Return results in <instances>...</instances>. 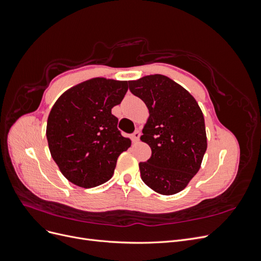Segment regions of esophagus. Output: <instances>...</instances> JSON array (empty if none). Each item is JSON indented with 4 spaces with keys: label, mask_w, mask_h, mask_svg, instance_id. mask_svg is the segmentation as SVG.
<instances>
[{
    "label": "esophagus",
    "mask_w": 261,
    "mask_h": 261,
    "mask_svg": "<svg viewBox=\"0 0 261 261\" xmlns=\"http://www.w3.org/2000/svg\"><path fill=\"white\" fill-rule=\"evenodd\" d=\"M139 137H140V132H139V130H136V132L134 133L133 135H132V139H133L134 143H136V141H138V140H139Z\"/></svg>",
    "instance_id": "34e87169"
}]
</instances>
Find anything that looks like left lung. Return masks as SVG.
I'll return each instance as SVG.
<instances>
[{"label":"left lung","mask_w":261,"mask_h":261,"mask_svg":"<svg viewBox=\"0 0 261 261\" xmlns=\"http://www.w3.org/2000/svg\"><path fill=\"white\" fill-rule=\"evenodd\" d=\"M128 84L149 110L140 140L151 148V156L139 163L141 179L158 194H177L199 171L207 150L201 109L185 88L164 75Z\"/></svg>","instance_id":"obj_1"}]
</instances>
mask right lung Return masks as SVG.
<instances>
[{"mask_svg":"<svg viewBox=\"0 0 261 261\" xmlns=\"http://www.w3.org/2000/svg\"><path fill=\"white\" fill-rule=\"evenodd\" d=\"M127 90L128 82L96 77L67 89L53 105L46 139L53 160L73 184L91 188L106 183L118 155L130 147L112 114Z\"/></svg>","mask_w":261,"mask_h":261,"instance_id":"add662e5","label":"right lung"}]
</instances>
